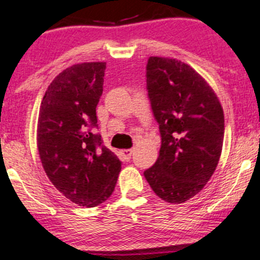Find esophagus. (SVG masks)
<instances>
[{"label":"esophagus","instance_id":"34e87169","mask_svg":"<svg viewBox=\"0 0 260 260\" xmlns=\"http://www.w3.org/2000/svg\"><path fill=\"white\" fill-rule=\"evenodd\" d=\"M132 153H133L132 149H123V150L121 151V154H122V156H123V159L127 160V161L131 159V156H132Z\"/></svg>","mask_w":260,"mask_h":260}]
</instances>
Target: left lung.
I'll return each mask as SVG.
<instances>
[{
  "instance_id": "8db88e82",
  "label": "left lung",
  "mask_w": 260,
  "mask_h": 260,
  "mask_svg": "<svg viewBox=\"0 0 260 260\" xmlns=\"http://www.w3.org/2000/svg\"><path fill=\"white\" fill-rule=\"evenodd\" d=\"M147 89L161 148L144 176L162 201L181 204L201 192L219 162L225 131L221 104L201 74L176 58L148 59Z\"/></svg>"
}]
</instances>
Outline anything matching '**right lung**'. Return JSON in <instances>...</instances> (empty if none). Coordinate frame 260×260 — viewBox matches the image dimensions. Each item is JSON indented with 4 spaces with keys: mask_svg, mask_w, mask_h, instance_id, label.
<instances>
[{
    "mask_svg": "<svg viewBox=\"0 0 260 260\" xmlns=\"http://www.w3.org/2000/svg\"><path fill=\"white\" fill-rule=\"evenodd\" d=\"M105 62L66 68L41 101L38 150L49 180L79 207H96L112 194L121 161L103 144L96 106L103 95Z\"/></svg>",
    "mask_w": 260,
    "mask_h": 260,
    "instance_id": "obj_1",
    "label": "right lung"
}]
</instances>
